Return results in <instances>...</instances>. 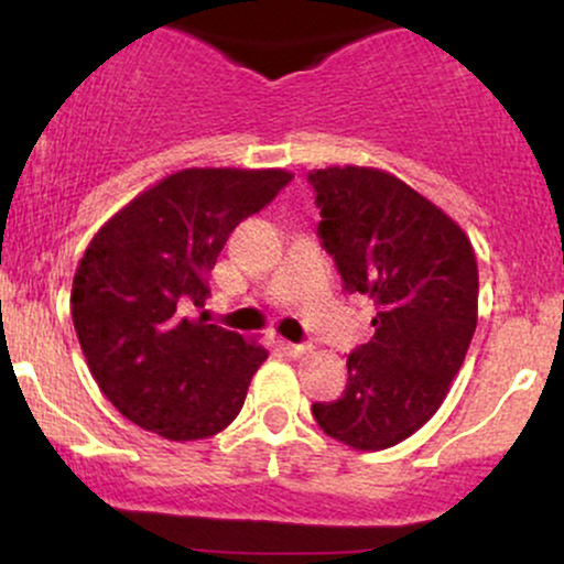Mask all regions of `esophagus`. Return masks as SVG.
I'll list each match as a JSON object with an SVG mask.
<instances>
[{
    "mask_svg": "<svg viewBox=\"0 0 564 564\" xmlns=\"http://www.w3.org/2000/svg\"><path fill=\"white\" fill-rule=\"evenodd\" d=\"M283 349H286V355L291 358H302V355H307L313 345H294V341H283Z\"/></svg>",
    "mask_w": 564,
    "mask_h": 564,
    "instance_id": "1",
    "label": "esophagus"
}]
</instances>
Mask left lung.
Returning <instances> with one entry per match:
<instances>
[{
  "label": "left lung",
  "mask_w": 564,
  "mask_h": 564,
  "mask_svg": "<svg viewBox=\"0 0 564 564\" xmlns=\"http://www.w3.org/2000/svg\"><path fill=\"white\" fill-rule=\"evenodd\" d=\"M318 236L345 289L377 304L371 341L347 358V387L313 403L328 437L355 451L403 443L437 413L477 328V260L462 225L373 166L310 172Z\"/></svg>",
  "instance_id": "left-lung-1"
}]
</instances>
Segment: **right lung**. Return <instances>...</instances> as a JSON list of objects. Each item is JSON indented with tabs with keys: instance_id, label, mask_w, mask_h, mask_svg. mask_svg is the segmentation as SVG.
I'll return each instance as SVG.
<instances>
[{
	"instance_id": "right-lung-1",
	"label": "right lung",
	"mask_w": 564,
	"mask_h": 564,
	"mask_svg": "<svg viewBox=\"0 0 564 564\" xmlns=\"http://www.w3.org/2000/svg\"><path fill=\"white\" fill-rule=\"evenodd\" d=\"M294 174L193 166L159 180L95 232L76 264L70 315L84 358L121 416L166 440L228 426L268 349L191 318L241 219Z\"/></svg>"
}]
</instances>
